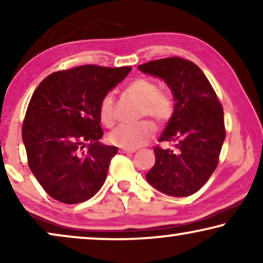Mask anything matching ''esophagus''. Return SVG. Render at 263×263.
<instances>
[{
  "label": "esophagus",
  "mask_w": 263,
  "mask_h": 263,
  "mask_svg": "<svg viewBox=\"0 0 263 263\" xmlns=\"http://www.w3.org/2000/svg\"><path fill=\"white\" fill-rule=\"evenodd\" d=\"M121 152L123 153H134L135 149H130V148H121Z\"/></svg>",
  "instance_id": "obj_1"
}]
</instances>
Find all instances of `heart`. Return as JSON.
I'll return each mask as SVG.
<instances>
[{
    "label": "heart",
    "instance_id": "1",
    "mask_svg": "<svg viewBox=\"0 0 263 263\" xmlns=\"http://www.w3.org/2000/svg\"><path fill=\"white\" fill-rule=\"evenodd\" d=\"M129 95L142 103V116L152 117L158 123H165L170 120L174 114V98L171 93L159 89L157 81L153 79L140 77L130 81L125 88ZM112 92H107L100 100L99 116L100 121L106 127L115 123L114 117ZM156 134V127L151 121H142L136 124L118 125L110 133L109 140L111 143L122 148L135 149L148 142Z\"/></svg>",
    "mask_w": 263,
    "mask_h": 263
}]
</instances>
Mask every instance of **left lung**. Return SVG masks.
Returning a JSON list of instances; mask_svg holds the SVG:
<instances>
[{"label": "left lung", "mask_w": 263, "mask_h": 263, "mask_svg": "<svg viewBox=\"0 0 263 263\" xmlns=\"http://www.w3.org/2000/svg\"><path fill=\"white\" fill-rule=\"evenodd\" d=\"M166 82L175 99L174 114L154 147L156 164L146 174L148 183L170 196H189L202 188L219 163L226 130L224 111L203 71L192 61L167 57L138 67Z\"/></svg>", "instance_id": "8db88e82"}]
</instances>
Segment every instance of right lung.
Segmentation results:
<instances>
[{"mask_svg": "<svg viewBox=\"0 0 263 263\" xmlns=\"http://www.w3.org/2000/svg\"><path fill=\"white\" fill-rule=\"evenodd\" d=\"M130 70L95 64L60 70L32 95L23 141L30 170L52 199L80 203L102 188L117 147L99 141L100 100Z\"/></svg>", "mask_w": 263, "mask_h": 263, "instance_id": "add662e5", "label": "right lung"}]
</instances>
